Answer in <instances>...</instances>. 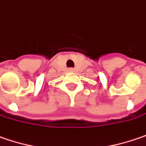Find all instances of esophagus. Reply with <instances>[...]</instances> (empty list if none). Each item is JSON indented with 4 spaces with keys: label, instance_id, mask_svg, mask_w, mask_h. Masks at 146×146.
<instances>
[{
    "label": "esophagus",
    "instance_id": "obj_1",
    "mask_svg": "<svg viewBox=\"0 0 146 146\" xmlns=\"http://www.w3.org/2000/svg\"><path fill=\"white\" fill-rule=\"evenodd\" d=\"M69 71H70V72H73V68H69Z\"/></svg>",
    "mask_w": 146,
    "mask_h": 146
}]
</instances>
